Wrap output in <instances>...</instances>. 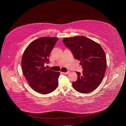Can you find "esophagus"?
<instances>
[{"mask_svg": "<svg viewBox=\"0 0 126 126\" xmlns=\"http://www.w3.org/2000/svg\"><path fill=\"white\" fill-rule=\"evenodd\" d=\"M69 73V71H67L66 72H63V73L64 74H68Z\"/></svg>", "mask_w": 126, "mask_h": 126, "instance_id": "esophagus-1", "label": "esophagus"}]
</instances>
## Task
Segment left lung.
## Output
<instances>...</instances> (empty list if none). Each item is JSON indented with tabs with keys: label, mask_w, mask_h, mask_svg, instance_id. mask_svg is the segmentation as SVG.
<instances>
[{
	"label": "left lung",
	"mask_w": 126,
	"mask_h": 126,
	"mask_svg": "<svg viewBox=\"0 0 126 126\" xmlns=\"http://www.w3.org/2000/svg\"><path fill=\"white\" fill-rule=\"evenodd\" d=\"M65 45L74 58L80 61L83 72H77L78 79L72 83L75 90L82 94L89 93L99 86L106 68V58L101 45L85 36L64 38Z\"/></svg>",
	"instance_id": "left-lung-1"
}]
</instances>
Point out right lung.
I'll return each mask as SVG.
<instances>
[{"instance_id": "add662e5", "label": "right lung", "mask_w": 126, "mask_h": 126, "mask_svg": "<svg viewBox=\"0 0 126 126\" xmlns=\"http://www.w3.org/2000/svg\"><path fill=\"white\" fill-rule=\"evenodd\" d=\"M58 38L44 37L31 42L23 55L21 65L23 74L30 86L36 92L48 94L58 85L60 72L46 68L50 53Z\"/></svg>"}]
</instances>
